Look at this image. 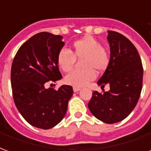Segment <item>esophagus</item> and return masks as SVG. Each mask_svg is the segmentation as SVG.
<instances>
[{"instance_id":"esophagus-1","label":"esophagus","mask_w":151,"mask_h":151,"mask_svg":"<svg viewBox=\"0 0 151 151\" xmlns=\"http://www.w3.org/2000/svg\"><path fill=\"white\" fill-rule=\"evenodd\" d=\"M80 88H75V87H73V92H78V91H80Z\"/></svg>"}]
</instances>
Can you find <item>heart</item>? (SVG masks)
I'll use <instances>...</instances> for the list:
<instances>
[{
	"instance_id": "heart-1",
	"label": "heart",
	"mask_w": 151,
	"mask_h": 151,
	"mask_svg": "<svg viewBox=\"0 0 151 151\" xmlns=\"http://www.w3.org/2000/svg\"><path fill=\"white\" fill-rule=\"evenodd\" d=\"M75 58H82L81 70H73L65 76L64 83L75 88H81L96 78L95 70L104 71L108 67L110 57L101 43L91 35L74 41L72 50L62 49L57 54V64L63 72H68L73 67Z\"/></svg>"
}]
</instances>
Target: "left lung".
Wrapping results in <instances>:
<instances>
[{
  "label": "left lung",
  "mask_w": 151,
  "mask_h": 151,
  "mask_svg": "<svg viewBox=\"0 0 151 151\" xmlns=\"http://www.w3.org/2000/svg\"><path fill=\"white\" fill-rule=\"evenodd\" d=\"M107 33L110 63L97 84L101 87L109 84L110 90L102 93L94 91L88 108L96 118L113 124L127 117L137 104L143 67L138 51L127 37L116 31Z\"/></svg>",
  "instance_id": "obj_1"
}]
</instances>
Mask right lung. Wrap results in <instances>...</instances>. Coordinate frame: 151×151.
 Listing matches in <instances>:
<instances>
[{
	"label": "right lung",
	"instance_id": "obj_1",
	"mask_svg": "<svg viewBox=\"0 0 151 151\" xmlns=\"http://www.w3.org/2000/svg\"><path fill=\"white\" fill-rule=\"evenodd\" d=\"M62 39L48 32L38 33L20 46L12 63L15 104L25 121L37 128L47 130L60 122L73 93L68 85L58 90L45 87L49 81L62 78L57 64V54L64 45Z\"/></svg>",
	"mask_w": 151,
	"mask_h": 151
}]
</instances>
